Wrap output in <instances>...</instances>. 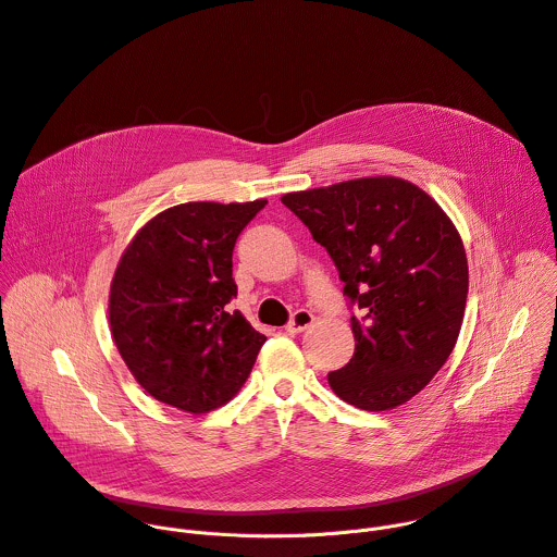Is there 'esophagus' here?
Instances as JSON below:
<instances>
[{
    "label": "esophagus",
    "mask_w": 557,
    "mask_h": 557,
    "mask_svg": "<svg viewBox=\"0 0 557 557\" xmlns=\"http://www.w3.org/2000/svg\"><path fill=\"white\" fill-rule=\"evenodd\" d=\"M312 312L310 310H304V308H299V310H295L293 312V317H290V322L286 324V333H290V335H297V333H301V331H306L310 324H312Z\"/></svg>",
    "instance_id": "34e87169"
}]
</instances>
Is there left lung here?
<instances>
[{
	"label": "left lung",
	"instance_id": "1",
	"mask_svg": "<svg viewBox=\"0 0 557 557\" xmlns=\"http://www.w3.org/2000/svg\"><path fill=\"white\" fill-rule=\"evenodd\" d=\"M282 202L339 271L355 333L352 359L329 372L346 404L383 412L419 394L451 355L467 304L462 240L417 185L359 178L295 191Z\"/></svg>",
	"mask_w": 557,
	"mask_h": 557
}]
</instances>
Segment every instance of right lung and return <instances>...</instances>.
Here are the masks:
<instances>
[{"instance_id": "1", "label": "right lung", "mask_w": 557, "mask_h": 557, "mask_svg": "<svg viewBox=\"0 0 557 557\" xmlns=\"http://www.w3.org/2000/svg\"><path fill=\"white\" fill-rule=\"evenodd\" d=\"M253 202H187L151 218L110 288V329L134 379L161 404L211 412L240 389L267 337L240 310L233 247L262 211Z\"/></svg>"}]
</instances>
